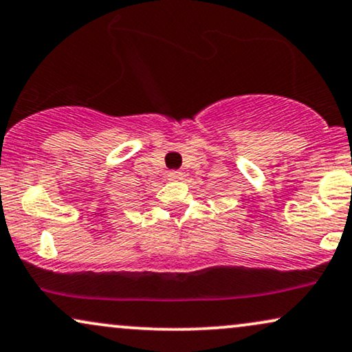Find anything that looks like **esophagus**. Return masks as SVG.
I'll list each match as a JSON object with an SVG mask.
<instances>
[{
  "mask_svg": "<svg viewBox=\"0 0 352 352\" xmlns=\"http://www.w3.org/2000/svg\"><path fill=\"white\" fill-rule=\"evenodd\" d=\"M168 177H170L171 181H181L182 177H184V175H182L181 171H177V170H173V171H168Z\"/></svg>",
  "mask_w": 352,
  "mask_h": 352,
  "instance_id": "1",
  "label": "esophagus"
}]
</instances>
